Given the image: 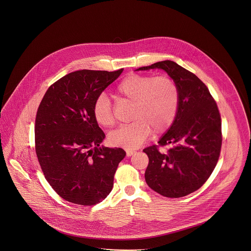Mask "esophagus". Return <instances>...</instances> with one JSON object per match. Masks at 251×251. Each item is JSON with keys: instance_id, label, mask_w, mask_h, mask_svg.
Listing matches in <instances>:
<instances>
[{"instance_id": "esophagus-1", "label": "esophagus", "mask_w": 251, "mask_h": 251, "mask_svg": "<svg viewBox=\"0 0 251 251\" xmlns=\"http://www.w3.org/2000/svg\"><path fill=\"white\" fill-rule=\"evenodd\" d=\"M134 152H135V151H132V150H126V154H127V156H131Z\"/></svg>"}]
</instances>
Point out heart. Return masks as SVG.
I'll return each mask as SVG.
<instances>
[{"label":"heart","instance_id":"obj_1","mask_svg":"<svg viewBox=\"0 0 251 251\" xmlns=\"http://www.w3.org/2000/svg\"><path fill=\"white\" fill-rule=\"evenodd\" d=\"M116 96L122 101L132 102L131 119L110 134L115 146L131 150L138 148L151 131L163 133L169 129L179 106V90L170 76L133 74L124 78L116 88ZM95 120L104 127L115 123L113 106L106 95L99 96L93 106Z\"/></svg>","mask_w":251,"mask_h":251}]
</instances>
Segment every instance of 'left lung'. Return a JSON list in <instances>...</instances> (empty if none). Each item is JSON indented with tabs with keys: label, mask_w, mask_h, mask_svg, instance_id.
Returning <instances> with one entry per match:
<instances>
[{
	"label": "left lung",
	"mask_w": 251,
	"mask_h": 251,
	"mask_svg": "<svg viewBox=\"0 0 251 251\" xmlns=\"http://www.w3.org/2000/svg\"><path fill=\"white\" fill-rule=\"evenodd\" d=\"M162 69L175 80L179 106L175 122L158 145L144 149L149 164L147 185L167 198L187 196L199 190L213 173L220 156L222 122L215 100L205 84L190 71L172 61H163L137 69ZM173 144L166 153L159 146Z\"/></svg>",
	"instance_id": "left-lung-1"
}]
</instances>
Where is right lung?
Instances as JSON below:
<instances>
[{
    "instance_id": "obj_1",
    "label": "right lung",
    "mask_w": 251,
    "mask_h": 251,
    "mask_svg": "<svg viewBox=\"0 0 251 251\" xmlns=\"http://www.w3.org/2000/svg\"><path fill=\"white\" fill-rule=\"evenodd\" d=\"M81 70L51 84L38 106L35 149L47 181L65 201L91 206L110 193L126 152L100 147L105 133L93 115L97 98L121 75Z\"/></svg>"
}]
</instances>
